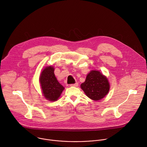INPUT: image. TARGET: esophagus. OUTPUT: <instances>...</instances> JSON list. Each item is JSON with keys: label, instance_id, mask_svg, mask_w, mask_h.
Wrapping results in <instances>:
<instances>
[{"label": "esophagus", "instance_id": "34e87169", "mask_svg": "<svg viewBox=\"0 0 147 147\" xmlns=\"http://www.w3.org/2000/svg\"><path fill=\"white\" fill-rule=\"evenodd\" d=\"M78 85V82H76L75 84H70V87H77Z\"/></svg>", "mask_w": 147, "mask_h": 147}]
</instances>
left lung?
<instances>
[{
    "label": "left lung",
    "instance_id": "obj_1",
    "mask_svg": "<svg viewBox=\"0 0 147 147\" xmlns=\"http://www.w3.org/2000/svg\"><path fill=\"white\" fill-rule=\"evenodd\" d=\"M81 88L86 95L94 100L103 98L109 92L110 85L108 78L99 71L92 70L87 76Z\"/></svg>",
    "mask_w": 147,
    "mask_h": 147
}]
</instances>
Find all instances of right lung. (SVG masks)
<instances>
[{
  "instance_id": "1",
  "label": "right lung",
  "mask_w": 147,
  "mask_h": 147,
  "mask_svg": "<svg viewBox=\"0 0 147 147\" xmlns=\"http://www.w3.org/2000/svg\"><path fill=\"white\" fill-rule=\"evenodd\" d=\"M53 66L46 67L39 77L42 91L45 98L50 101H56L65 88L58 82L54 74Z\"/></svg>"
}]
</instances>
